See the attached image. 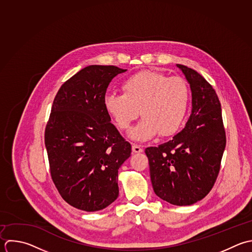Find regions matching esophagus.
<instances>
[{"mask_svg":"<svg viewBox=\"0 0 252 252\" xmlns=\"http://www.w3.org/2000/svg\"><path fill=\"white\" fill-rule=\"evenodd\" d=\"M132 151L134 153H141L143 152V149L140 145H137V144H132Z\"/></svg>","mask_w":252,"mask_h":252,"instance_id":"34e87169","label":"esophagus"}]
</instances>
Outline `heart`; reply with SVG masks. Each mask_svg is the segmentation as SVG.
Listing matches in <instances>:
<instances>
[{
	"instance_id": "b5f03b06",
	"label": "heart",
	"mask_w": 252,
	"mask_h": 252,
	"mask_svg": "<svg viewBox=\"0 0 252 252\" xmlns=\"http://www.w3.org/2000/svg\"><path fill=\"white\" fill-rule=\"evenodd\" d=\"M124 94L109 93L104 98L107 113L122 130H128L138 118L130 137L147 141L158 135L170 136L182 126L189 104V88L182 77H168L154 70H141L122 85Z\"/></svg>"
}]
</instances>
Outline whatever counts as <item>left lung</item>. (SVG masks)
I'll return each instance as SVG.
<instances>
[{
	"label": "left lung",
	"instance_id": "obj_1",
	"mask_svg": "<svg viewBox=\"0 0 252 252\" xmlns=\"http://www.w3.org/2000/svg\"><path fill=\"white\" fill-rule=\"evenodd\" d=\"M190 84L192 110L185 128L172 140L145 149L154 192L161 199L187 206L212 189L226 147L221 103L212 85L197 71L177 64Z\"/></svg>",
	"mask_w": 252,
	"mask_h": 252
}]
</instances>
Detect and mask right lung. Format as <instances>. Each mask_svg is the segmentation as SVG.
Here are the masks:
<instances>
[{"instance_id": "right-lung-1", "label": "right lung", "mask_w": 252, "mask_h": 252, "mask_svg": "<svg viewBox=\"0 0 252 252\" xmlns=\"http://www.w3.org/2000/svg\"><path fill=\"white\" fill-rule=\"evenodd\" d=\"M126 69L88 65L59 89L45 128L52 181L63 199L86 212L119 196L118 171L131 145L111 123L104 98L112 79Z\"/></svg>"}]
</instances>
